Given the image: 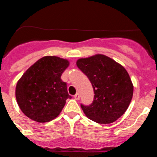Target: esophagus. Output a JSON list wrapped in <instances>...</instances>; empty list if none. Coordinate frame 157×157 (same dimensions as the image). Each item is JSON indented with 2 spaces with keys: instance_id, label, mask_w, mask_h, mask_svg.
Segmentation results:
<instances>
[{
  "instance_id": "1",
  "label": "esophagus",
  "mask_w": 157,
  "mask_h": 157,
  "mask_svg": "<svg viewBox=\"0 0 157 157\" xmlns=\"http://www.w3.org/2000/svg\"><path fill=\"white\" fill-rule=\"evenodd\" d=\"M74 98H75V100H79V98H80V96H79V94H76L74 96Z\"/></svg>"
}]
</instances>
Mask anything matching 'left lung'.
Segmentation results:
<instances>
[{
  "instance_id": "8db88e82",
  "label": "left lung",
  "mask_w": 157,
  "mask_h": 157,
  "mask_svg": "<svg viewBox=\"0 0 157 157\" xmlns=\"http://www.w3.org/2000/svg\"><path fill=\"white\" fill-rule=\"evenodd\" d=\"M76 64L88 77L95 94L90 106L81 105L86 116L101 124L112 123L121 117L128 109L134 93L127 70L103 54L80 58Z\"/></svg>"
}]
</instances>
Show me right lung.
Segmentation results:
<instances>
[{
  "label": "right lung",
  "mask_w": 157,
  "mask_h": 157,
  "mask_svg": "<svg viewBox=\"0 0 157 157\" xmlns=\"http://www.w3.org/2000/svg\"><path fill=\"white\" fill-rule=\"evenodd\" d=\"M66 59L46 56L29 67L18 80L16 98L25 116L37 123L57 117L71 98L60 77L69 66Z\"/></svg>",
  "instance_id": "add662e5"
}]
</instances>
